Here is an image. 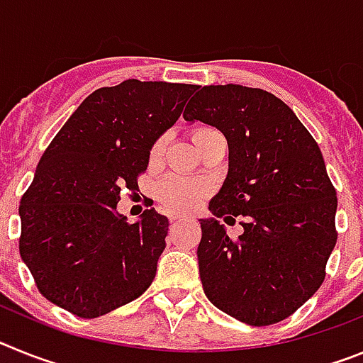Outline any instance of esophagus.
<instances>
[{
  "label": "esophagus",
  "instance_id": "1",
  "mask_svg": "<svg viewBox=\"0 0 363 363\" xmlns=\"http://www.w3.org/2000/svg\"><path fill=\"white\" fill-rule=\"evenodd\" d=\"M178 221H179V220H178V218H176V216L171 218V223H172V225H174V223H178Z\"/></svg>",
  "mask_w": 363,
  "mask_h": 363
}]
</instances>
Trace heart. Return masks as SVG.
Returning a JSON list of instances; mask_svg holds the SVG:
<instances>
[{
	"label": "heart",
	"mask_w": 363,
	"mask_h": 363,
	"mask_svg": "<svg viewBox=\"0 0 363 363\" xmlns=\"http://www.w3.org/2000/svg\"><path fill=\"white\" fill-rule=\"evenodd\" d=\"M211 129H198L192 134L194 142L203 133ZM163 149H165V140H158L150 149V163L160 162ZM158 200L169 213L172 214H187L194 211L201 201L209 194V184L203 179L189 178V176L169 174L158 184Z\"/></svg>",
	"instance_id": "1"
}]
</instances>
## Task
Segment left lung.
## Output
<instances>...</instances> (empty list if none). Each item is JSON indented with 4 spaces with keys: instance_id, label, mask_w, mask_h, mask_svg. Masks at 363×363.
Wrapping results in <instances>:
<instances>
[{
    "instance_id": "8db88e82",
    "label": "left lung",
    "mask_w": 363,
    "mask_h": 363,
    "mask_svg": "<svg viewBox=\"0 0 363 363\" xmlns=\"http://www.w3.org/2000/svg\"><path fill=\"white\" fill-rule=\"evenodd\" d=\"M185 121L227 138L229 171L203 218L198 265L213 306L247 325L291 316L325 278L336 245V191L318 143L274 94L243 85L196 86ZM242 213L228 238L218 217Z\"/></svg>"
}]
</instances>
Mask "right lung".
<instances>
[{
  "label": "right lung",
  "mask_w": 363,
  "mask_h": 363,
  "mask_svg": "<svg viewBox=\"0 0 363 363\" xmlns=\"http://www.w3.org/2000/svg\"><path fill=\"white\" fill-rule=\"evenodd\" d=\"M194 89L140 79L98 89L47 147L19 205V255L54 306L98 318L149 289L169 220L152 207L129 223L118 201L138 189Z\"/></svg>",
  "instance_id": "add662e5"
}]
</instances>
